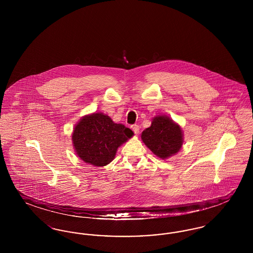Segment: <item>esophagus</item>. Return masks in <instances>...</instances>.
<instances>
[{"label": "esophagus", "mask_w": 253, "mask_h": 253, "mask_svg": "<svg viewBox=\"0 0 253 253\" xmlns=\"http://www.w3.org/2000/svg\"><path fill=\"white\" fill-rule=\"evenodd\" d=\"M131 128H132V131L133 132L135 133V134H137L138 132H139V126L138 125H136V124H133L131 126Z\"/></svg>", "instance_id": "1"}]
</instances>
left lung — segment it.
<instances>
[{"instance_id":"obj_1","label":"left lung","mask_w":253,"mask_h":253,"mask_svg":"<svg viewBox=\"0 0 253 253\" xmlns=\"http://www.w3.org/2000/svg\"><path fill=\"white\" fill-rule=\"evenodd\" d=\"M141 138L145 145L162 159L176 154L183 144L179 125L164 116L156 117L151 127L142 132Z\"/></svg>"}]
</instances>
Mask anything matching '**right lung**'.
<instances>
[{
	"label": "right lung",
	"mask_w": 253,
	"mask_h": 253,
	"mask_svg": "<svg viewBox=\"0 0 253 253\" xmlns=\"http://www.w3.org/2000/svg\"><path fill=\"white\" fill-rule=\"evenodd\" d=\"M132 134L131 129L115 123L108 116L95 113L77 124L73 132V144L77 155L84 162L102 167L115 158L118 148Z\"/></svg>",
	"instance_id": "1"
}]
</instances>
